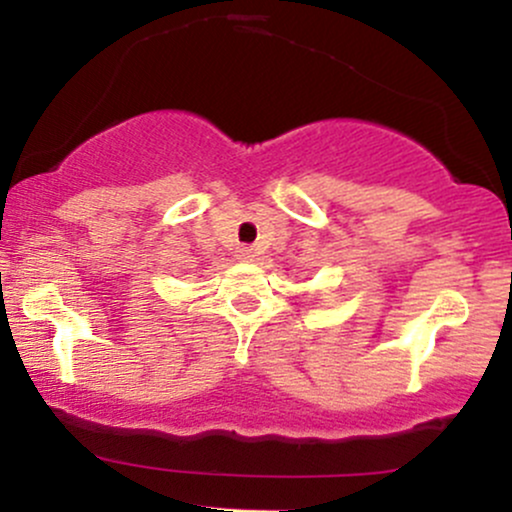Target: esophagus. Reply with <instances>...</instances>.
I'll use <instances>...</instances> for the list:
<instances>
[{
  "instance_id": "34e87169",
  "label": "esophagus",
  "mask_w": 512,
  "mask_h": 512,
  "mask_svg": "<svg viewBox=\"0 0 512 512\" xmlns=\"http://www.w3.org/2000/svg\"><path fill=\"white\" fill-rule=\"evenodd\" d=\"M236 257L240 262H255L257 252H255V248H250V245H240V248L236 250Z\"/></svg>"
}]
</instances>
